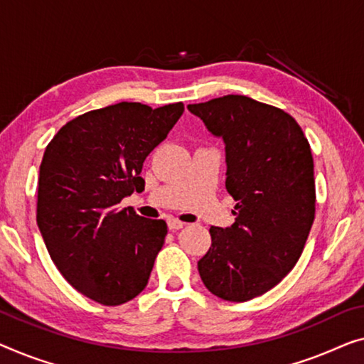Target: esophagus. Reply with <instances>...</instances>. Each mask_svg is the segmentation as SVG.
Segmentation results:
<instances>
[{"label": "esophagus", "instance_id": "34e87169", "mask_svg": "<svg viewBox=\"0 0 364 364\" xmlns=\"http://www.w3.org/2000/svg\"><path fill=\"white\" fill-rule=\"evenodd\" d=\"M166 224H168V229H170V230H180L184 227L183 222L176 220V219H168Z\"/></svg>", "mask_w": 364, "mask_h": 364}]
</instances>
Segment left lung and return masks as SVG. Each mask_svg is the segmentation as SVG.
<instances>
[{"label":"left lung","mask_w":364,"mask_h":364,"mask_svg":"<svg viewBox=\"0 0 364 364\" xmlns=\"http://www.w3.org/2000/svg\"><path fill=\"white\" fill-rule=\"evenodd\" d=\"M188 109L225 145V188L237 200L230 227H210L198 262L204 286L230 302L250 301L279 283L299 259L316 214L314 160L289 114L229 95Z\"/></svg>","instance_id":"left-lung-1"}]
</instances>
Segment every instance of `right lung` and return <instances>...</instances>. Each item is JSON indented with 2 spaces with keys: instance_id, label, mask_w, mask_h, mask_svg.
<instances>
[{
  "instance_id": "1",
  "label": "right lung",
  "mask_w": 364,
  "mask_h": 364,
  "mask_svg": "<svg viewBox=\"0 0 364 364\" xmlns=\"http://www.w3.org/2000/svg\"><path fill=\"white\" fill-rule=\"evenodd\" d=\"M183 111V102L156 109L119 102L75 117L47 145L37 225L63 278L90 299L121 306L149 283L166 222L119 203L144 191V161Z\"/></svg>"
}]
</instances>
